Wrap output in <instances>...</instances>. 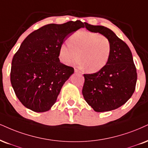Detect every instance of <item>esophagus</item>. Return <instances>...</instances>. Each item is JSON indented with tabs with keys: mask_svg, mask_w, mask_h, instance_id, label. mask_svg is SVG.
<instances>
[{
	"mask_svg": "<svg viewBox=\"0 0 148 148\" xmlns=\"http://www.w3.org/2000/svg\"><path fill=\"white\" fill-rule=\"evenodd\" d=\"M75 73H82V72H80V71L78 70V69H75Z\"/></svg>",
	"mask_w": 148,
	"mask_h": 148,
	"instance_id": "obj_1",
	"label": "esophagus"
}]
</instances>
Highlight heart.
Segmentation results:
<instances>
[{"mask_svg":"<svg viewBox=\"0 0 148 148\" xmlns=\"http://www.w3.org/2000/svg\"><path fill=\"white\" fill-rule=\"evenodd\" d=\"M112 45L106 36L99 33L79 30L69 40V45H61L60 59L70 64L79 58L80 67L88 73H96L106 66L110 58Z\"/></svg>","mask_w":148,"mask_h":148,"instance_id":"b5f03b06","label":"heart"}]
</instances>
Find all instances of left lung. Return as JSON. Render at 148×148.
<instances>
[{
    "mask_svg": "<svg viewBox=\"0 0 148 148\" xmlns=\"http://www.w3.org/2000/svg\"><path fill=\"white\" fill-rule=\"evenodd\" d=\"M85 27L106 36L112 45V52L104 68L95 73L84 74V98L96 112L114 110L124 104L135 90L137 73L132 53L110 29L86 23Z\"/></svg>",
    "mask_w": 148,
    "mask_h": 148,
    "instance_id": "8db88e82",
    "label": "left lung"
}]
</instances>
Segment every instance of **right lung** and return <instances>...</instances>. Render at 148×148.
I'll return each instance as SVG.
<instances>
[{"label":"right lung","mask_w":148,"mask_h":148,"mask_svg":"<svg viewBox=\"0 0 148 148\" xmlns=\"http://www.w3.org/2000/svg\"><path fill=\"white\" fill-rule=\"evenodd\" d=\"M80 21L49 24L29 35L14 56L11 84L23 106L34 112L50 110L74 69L60 62L66 37L84 27Z\"/></svg>","instance_id":"right-lung-1"}]
</instances>
